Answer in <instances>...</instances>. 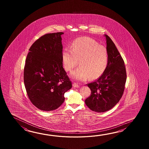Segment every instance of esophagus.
Wrapping results in <instances>:
<instances>
[{
	"mask_svg": "<svg viewBox=\"0 0 149 149\" xmlns=\"http://www.w3.org/2000/svg\"><path fill=\"white\" fill-rule=\"evenodd\" d=\"M73 87L74 88H79V85H78L77 83H73Z\"/></svg>",
	"mask_w": 149,
	"mask_h": 149,
	"instance_id": "esophagus-1",
	"label": "esophagus"
}]
</instances>
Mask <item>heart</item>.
I'll use <instances>...</instances> for the list:
<instances>
[{
    "label": "heart",
    "mask_w": 149,
    "mask_h": 149,
    "mask_svg": "<svg viewBox=\"0 0 149 149\" xmlns=\"http://www.w3.org/2000/svg\"><path fill=\"white\" fill-rule=\"evenodd\" d=\"M62 63L67 71H71L78 63L80 67L71 73V77L78 81L100 77L108 67V50L104 46L88 37L78 38L65 48L62 53Z\"/></svg>",
    "instance_id": "b5f03b06"
}]
</instances>
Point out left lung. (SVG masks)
I'll list each match as a JSON object with an SVG mask.
<instances>
[{
	"label": "left lung",
	"instance_id": "8db88e82",
	"mask_svg": "<svg viewBox=\"0 0 149 149\" xmlns=\"http://www.w3.org/2000/svg\"><path fill=\"white\" fill-rule=\"evenodd\" d=\"M104 36L109 55L108 67L97 80L87 85L91 95L85 100L86 105L97 112L108 111L117 104L124 93L126 81L124 60L111 38Z\"/></svg>",
	"mask_w": 149,
	"mask_h": 149
}]
</instances>
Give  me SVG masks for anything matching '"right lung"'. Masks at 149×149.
Segmentation results:
<instances>
[{
  "label": "right lung",
  "mask_w": 149,
  "mask_h": 149,
  "mask_svg": "<svg viewBox=\"0 0 149 149\" xmlns=\"http://www.w3.org/2000/svg\"><path fill=\"white\" fill-rule=\"evenodd\" d=\"M48 33L29 49L24 69V82L29 98L36 107L49 111L59 108L72 83L63 68L61 36Z\"/></svg>",
  "instance_id": "right-lung-1"
}]
</instances>
